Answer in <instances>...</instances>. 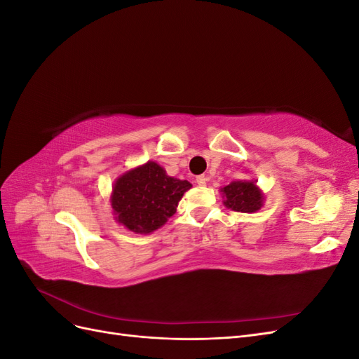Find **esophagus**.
Listing matches in <instances>:
<instances>
[{
	"mask_svg": "<svg viewBox=\"0 0 359 359\" xmlns=\"http://www.w3.org/2000/svg\"><path fill=\"white\" fill-rule=\"evenodd\" d=\"M196 184H198V186H205V184H206V177L205 175L196 177Z\"/></svg>",
	"mask_w": 359,
	"mask_h": 359,
	"instance_id": "obj_1",
	"label": "esophagus"
}]
</instances>
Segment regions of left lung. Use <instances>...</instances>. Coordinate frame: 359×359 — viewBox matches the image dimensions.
<instances>
[{
	"label": "left lung",
	"instance_id": "1",
	"mask_svg": "<svg viewBox=\"0 0 359 359\" xmlns=\"http://www.w3.org/2000/svg\"><path fill=\"white\" fill-rule=\"evenodd\" d=\"M220 191L224 199L223 203L238 212H256L265 199L255 181H233Z\"/></svg>",
	"mask_w": 359,
	"mask_h": 359
}]
</instances>
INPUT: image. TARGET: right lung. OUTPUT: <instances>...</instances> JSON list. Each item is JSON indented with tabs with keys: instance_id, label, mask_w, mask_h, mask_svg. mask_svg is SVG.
<instances>
[{
	"instance_id": "add662e5",
	"label": "right lung",
	"mask_w": 359,
	"mask_h": 359,
	"mask_svg": "<svg viewBox=\"0 0 359 359\" xmlns=\"http://www.w3.org/2000/svg\"><path fill=\"white\" fill-rule=\"evenodd\" d=\"M190 187L189 181L169 177L156 161H147L115 181L111 194L115 219L135 233L154 232L177 212Z\"/></svg>"
}]
</instances>
